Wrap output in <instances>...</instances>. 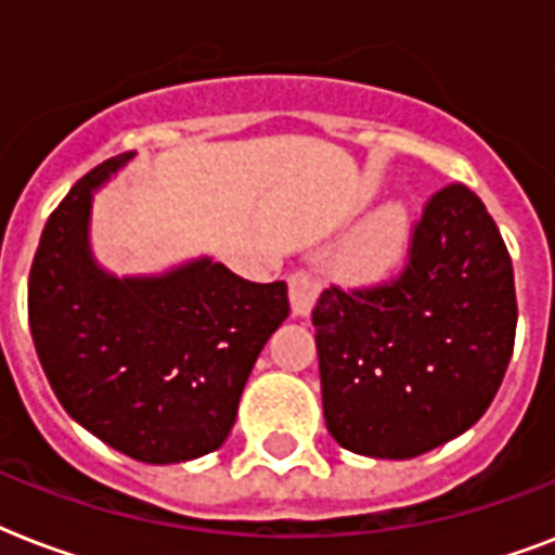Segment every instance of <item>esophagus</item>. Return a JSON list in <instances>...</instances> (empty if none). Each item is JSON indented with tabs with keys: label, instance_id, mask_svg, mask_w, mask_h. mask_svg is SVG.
Segmentation results:
<instances>
[{
	"label": "esophagus",
	"instance_id": "esophagus-1",
	"mask_svg": "<svg viewBox=\"0 0 555 555\" xmlns=\"http://www.w3.org/2000/svg\"><path fill=\"white\" fill-rule=\"evenodd\" d=\"M291 285V308H294V317H308L313 311V305L320 299V279L311 276L308 270H296L294 276L287 279Z\"/></svg>",
	"mask_w": 555,
	"mask_h": 555
}]
</instances>
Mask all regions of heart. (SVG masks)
<instances>
[{
  "label": "heart",
  "instance_id": "b5f03b06",
  "mask_svg": "<svg viewBox=\"0 0 555 555\" xmlns=\"http://www.w3.org/2000/svg\"><path fill=\"white\" fill-rule=\"evenodd\" d=\"M405 244H409V216H405V209H386L351 244L346 259L348 276L360 279V282L386 279L403 259Z\"/></svg>",
  "mask_w": 555,
  "mask_h": 555
}]
</instances>
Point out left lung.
I'll return each mask as SVG.
<instances>
[{
    "instance_id": "obj_1",
    "label": "left lung",
    "mask_w": 555,
    "mask_h": 555,
    "mask_svg": "<svg viewBox=\"0 0 555 555\" xmlns=\"http://www.w3.org/2000/svg\"><path fill=\"white\" fill-rule=\"evenodd\" d=\"M516 320L499 227L469 186H443L414 224L400 276L331 285L313 308L331 438L357 455L405 461L464 435L504 379Z\"/></svg>"
}]
</instances>
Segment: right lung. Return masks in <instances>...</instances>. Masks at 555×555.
<instances>
[{
  "instance_id": "1",
  "label": "right lung",
  "mask_w": 555,
  "mask_h": 555,
  "mask_svg": "<svg viewBox=\"0 0 555 555\" xmlns=\"http://www.w3.org/2000/svg\"><path fill=\"white\" fill-rule=\"evenodd\" d=\"M129 160H103L46 221L28 279L30 337L82 429L143 464H181L233 429L253 363L291 313L287 285H256L212 259L160 276L100 268L91 198Z\"/></svg>"
}]
</instances>
